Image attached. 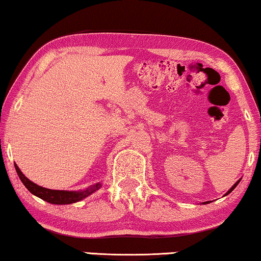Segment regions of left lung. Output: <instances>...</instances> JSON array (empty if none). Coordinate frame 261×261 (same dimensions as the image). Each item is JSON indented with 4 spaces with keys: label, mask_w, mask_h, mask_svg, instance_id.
I'll return each instance as SVG.
<instances>
[{
    "label": "left lung",
    "mask_w": 261,
    "mask_h": 261,
    "mask_svg": "<svg viewBox=\"0 0 261 261\" xmlns=\"http://www.w3.org/2000/svg\"><path fill=\"white\" fill-rule=\"evenodd\" d=\"M240 180H241V179H239V180H238V181H237V183H235V184H234V185H233V187H231V188H230V189H229V190H228V191H227V192H226V195H224V196H227V195H228V194H230V192H231V191H233V190H234V189H235V188H237V187H238V184H239V183H240Z\"/></svg>",
    "instance_id": "1"
}]
</instances>
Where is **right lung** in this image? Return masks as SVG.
I'll use <instances>...</instances> for the list:
<instances>
[{
  "label": "right lung",
  "mask_w": 261,
  "mask_h": 261,
  "mask_svg": "<svg viewBox=\"0 0 261 261\" xmlns=\"http://www.w3.org/2000/svg\"><path fill=\"white\" fill-rule=\"evenodd\" d=\"M15 170L17 172V176L20 177L21 181L24 187L27 188V190L33 194L37 197L44 199V201L51 203V204H72V203L80 202L82 199L87 198L88 196L94 194L95 191H97L99 188L102 187L101 183H96L95 185H91L85 189V190L80 191H67V190H52V189L42 188L40 185L33 183V181L28 179L24 174L21 172L19 166L15 164Z\"/></svg>",
  "instance_id": "obj_1"
}]
</instances>
